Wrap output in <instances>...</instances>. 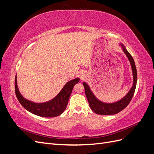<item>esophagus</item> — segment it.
<instances>
[{
	"instance_id": "1",
	"label": "esophagus",
	"mask_w": 154,
	"mask_h": 154,
	"mask_svg": "<svg viewBox=\"0 0 154 154\" xmlns=\"http://www.w3.org/2000/svg\"><path fill=\"white\" fill-rule=\"evenodd\" d=\"M80 77H81L82 80H84V78H85V74L84 73H82L80 74Z\"/></svg>"
}]
</instances>
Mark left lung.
I'll use <instances>...</instances> for the list:
<instances>
[{"label":"left lung","instance_id":"8db88e82","mask_svg":"<svg viewBox=\"0 0 154 154\" xmlns=\"http://www.w3.org/2000/svg\"><path fill=\"white\" fill-rule=\"evenodd\" d=\"M122 45L123 46V50L124 51V53L127 55V57H128L130 62V64H131L134 78L133 85L132 88H130L129 92H128V94L121 100L117 102H115V103H105L97 100L94 96V95L93 94V93L91 92L88 85L86 83L83 82V85L85 88V92L87 99L88 102V104H89V106L91 107V109L92 110V111L97 114L113 115L119 113V112L123 110L127 106V105L130 103V101L132 100V98L134 94L137 79L136 65H135L134 60L131 54L128 52V51L126 49L123 45L122 44Z\"/></svg>","mask_w":154,"mask_h":154}]
</instances>
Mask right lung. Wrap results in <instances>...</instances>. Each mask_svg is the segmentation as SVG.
Here are the masks:
<instances>
[{
    "label": "right lung",
    "mask_w": 154,
    "mask_h": 154,
    "mask_svg": "<svg viewBox=\"0 0 154 154\" xmlns=\"http://www.w3.org/2000/svg\"><path fill=\"white\" fill-rule=\"evenodd\" d=\"M79 81L80 78H78L68 82L59 94L53 100L43 103H36L26 100L20 94L17 87L16 75L15 80V94L20 103L30 112L44 118L56 117L62 114L66 110L72 88Z\"/></svg>",
    "instance_id": "add662e5"
}]
</instances>
